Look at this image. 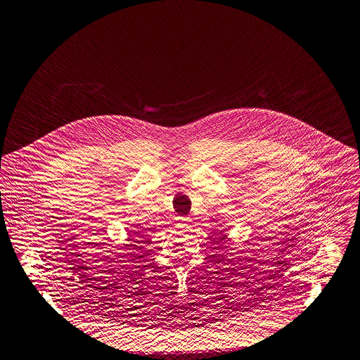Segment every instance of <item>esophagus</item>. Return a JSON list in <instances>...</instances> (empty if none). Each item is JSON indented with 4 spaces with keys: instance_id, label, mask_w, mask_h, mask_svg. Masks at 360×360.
<instances>
[{
    "instance_id": "obj_1",
    "label": "esophagus",
    "mask_w": 360,
    "mask_h": 360,
    "mask_svg": "<svg viewBox=\"0 0 360 360\" xmlns=\"http://www.w3.org/2000/svg\"><path fill=\"white\" fill-rule=\"evenodd\" d=\"M191 224V217H179L178 218V226L181 228H185Z\"/></svg>"
}]
</instances>
